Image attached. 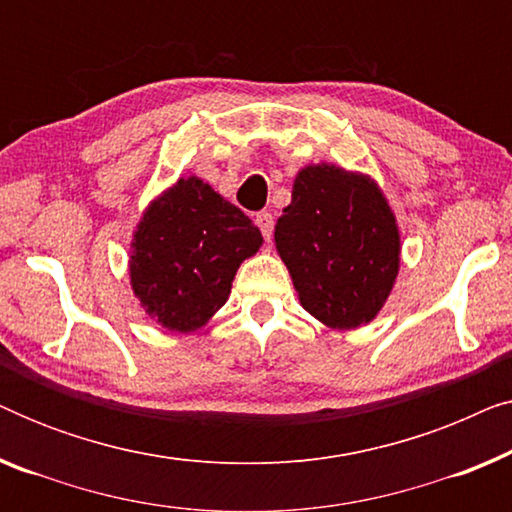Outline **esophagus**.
Segmentation results:
<instances>
[{
    "mask_svg": "<svg viewBox=\"0 0 512 512\" xmlns=\"http://www.w3.org/2000/svg\"><path fill=\"white\" fill-rule=\"evenodd\" d=\"M256 226L261 228L265 240H272V230H275V219H272L270 212H258L256 214Z\"/></svg>",
    "mask_w": 512,
    "mask_h": 512,
    "instance_id": "34e87169",
    "label": "esophagus"
}]
</instances>
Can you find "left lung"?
Segmentation results:
<instances>
[{
	"mask_svg": "<svg viewBox=\"0 0 512 512\" xmlns=\"http://www.w3.org/2000/svg\"><path fill=\"white\" fill-rule=\"evenodd\" d=\"M275 244L300 305L340 331L375 319L401 263L396 219L375 181L326 163L298 172Z\"/></svg>",
	"mask_w": 512,
	"mask_h": 512,
	"instance_id": "1",
	"label": "left lung"
}]
</instances>
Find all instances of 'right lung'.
I'll return each instance as SVG.
<instances>
[{"mask_svg": "<svg viewBox=\"0 0 512 512\" xmlns=\"http://www.w3.org/2000/svg\"><path fill=\"white\" fill-rule=\"evenodd\" d=\"M261 244V230L240 207L198 177L179 179L139 221L132 291L167 331L191 333L226 303L237 268Z\"/></svg>", "mask_w": 512, "mask_h": 512, "instance_id": "add662e5", "label": "right lung"}]
</instances>
